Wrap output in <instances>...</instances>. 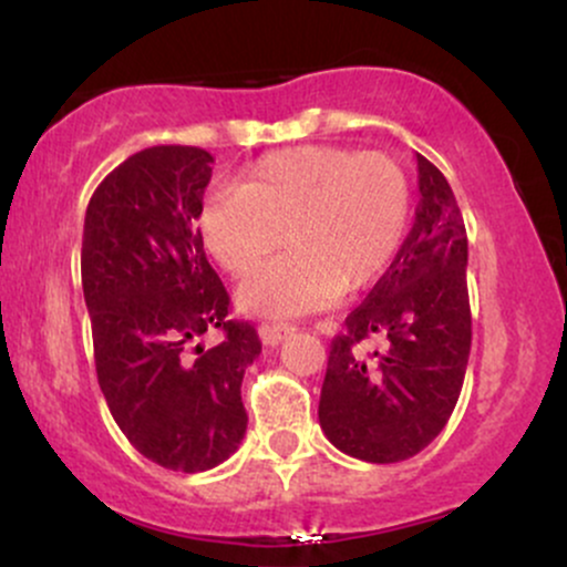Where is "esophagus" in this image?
I'll return each instance as SVG.
<instances>
[{
  "label": "esophagus",
  "mask_w": 567,
  "mask_h": 567,
  "mask_svg": "<svg viewBox=\"0 0 567 567\" xmlns=\"http://www.w3.org/2000/svg\"><path fill=\"white\" fill-rule=\"evenodd\" d=\"M258 333H261L264 343H271V347H277V343L282 341V338H288V336L296 333V324H282V322L269 324V322H264L261 328H258Z\"/></svg>",
  "instance_id": "34e87169"
}]
</instances>
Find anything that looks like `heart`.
<instances>
[{
    "label": "heart",
    "mask_w": 567,
    "mask_h": 567,
    "mask_svg": "<svg viewBox=\"0 0 567 567\" xmlns=\"http://www.w3.org/2000/svg\"><path fill=\"white\" fill-rule=\"evenodd\" d=\"M410 216L413 188L400 162L317 143L269 154L239 186L216 188L197 226L234 277L256 269L285 231L290 250L252 271L239 303L252 315L296 317L373 285L405 243Z\"/></svg>",
    "instance_id": "heart-1"
}]
</instances>
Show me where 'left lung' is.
<instances>
[{
	"instance_id": "8db88e82",
	"label": "left lung",
	"mask_w": 567,
	"mask_h": 567,
	"mask_svg": "<svg viewBox=\"0 0 567 567\" xmlns=\"http://www.w3.org/2000/svg\"><path fill=\"white\" fill-rule=\"evenodd\" d=\"M419 159L413 229L368 298L333 338L320 426L338 451L370 464L421 453L451 419L472 347L466 229L453 188ZM382 341L365 355L361 343Z\"/></svg>"
}]
</instances>
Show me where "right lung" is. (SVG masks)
Wrapping results in <instances>:
<instances>
[{"instance_id":"add662e5","label":"right lung","mask_w":567,"mask_h":567,"mask_svg":"<svg viewBox=\"0 0 567 567\" xmlns=\"http://www.w3.org/2000/svg\"><path fill=\"white\" fill-rule=\"evenodd\" d=\"M213 157L152 146L114 167L84 213L82 290L95 373L135 451L173 472H207L245 437V368L256 328L229 320L231 298L197 229ZM218 327L225 341L196 338Z\"/></svg>"}]
</instances>
